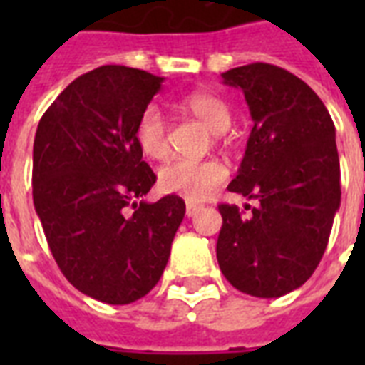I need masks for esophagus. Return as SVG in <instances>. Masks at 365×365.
<instances>
[{
	"label": "esophagus",
	"mask_w": 365,
	"mask_h": 365,
	"mask_svg": "<svg viewBox=\"0 0 365 365\" xmlns=\"http://www.w3.org/2000/svg\"><path fill=\"white\" fill-rule=\"evenodd\" d=\"M199 210H200V205H197V202H191V200L185 202V214H187V217H193Z\"/></svg>",
	"instance_id": "esophagus-1"
}]
</instances>
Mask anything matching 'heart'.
Segmentation results:
<instances>
[{
	"mask_svg": "<svg viewBox=\"0 0 365 365\" xmlns=\"http://www.w3.org/2000/svg\"><path fill=\"white\" fill-rule=\"evenodd\" d=\"M178 110L199 119L210 128L216 138L231 125V110L227 102L208 91H195L174 102ZM138 145L151 159H163L168 153V136L163 111L155 104L143 108L134 128ZM227 168L214 159L193 160L174 159L159 170V185L166 193L183 195L191 200L205 199L212 189L225 182Z\"/></svg>",
	"mask_w": 365,
	"mask_h": 365,
	"instance_id": "b5f03b06",
	"label": "heart"
}]
</instances>
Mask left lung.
Segmentation results:
<instances>
[{"label":"left lung","instance_id":"left-lung-1","mask_svg":"<svg viewBox=\"0 0 365 365\" xmlns=\"http://www.w3.org/2000/svg\"><path fill=\"white\" fill-rule=\"evenodd\" d=\"M222 77L242 88L254 121L229 191L259 206L248 217L217 206V263L242 294L280 297L311 278L328 246L341 205L335 126L318 94L278 66L254 62Z\"/></svg>","mask_w":365,"mask_h":365}]
</instances>
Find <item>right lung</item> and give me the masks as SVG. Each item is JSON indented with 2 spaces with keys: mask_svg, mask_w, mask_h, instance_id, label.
Returning a JSON list of instances; mask_svg holds the SVG:
<instances>
[{
  "mask_svg": "<svg viewBox=\"0 0 365 365\" xmlns=\"http://www.w3.org/2000/svg\"><path fill=\"white\" fill-rule=\"evenodd\" d=\"M163 77L100 66L48 106L34 140V206L70 284L93 299L126 305L149 294L170 257L185 202H145L157 176L134 128Z\"/></svg>",
  "mask_w": 365,
  "mask_h": 365,
  "instance_id": "add662e5",
  "label": "right lung"
}]
</instances>
